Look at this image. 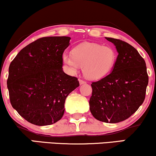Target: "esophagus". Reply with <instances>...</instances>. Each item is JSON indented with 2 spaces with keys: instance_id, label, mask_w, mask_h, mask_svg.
Instances as JSON below:
<instances>
[{
  "instance_id": "obj_1",
  "label": "esophagus",
  "mask_w": 156,
  "mask_h": 156,
  "mask_svg": "<svg viewBox=\"0 0 156 156\" xmlns=\"http://www.w3.org/2000/svg\"><path fill=\"white\" fill-rule=\"evenodd\" d=\"M78 80H79L80 84H83V83H86V81H85V80H82V79H79Z\"/></svg>"
}]
</instances>
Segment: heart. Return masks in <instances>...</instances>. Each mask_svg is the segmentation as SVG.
Returning <instances> with one entry per match:
<instances>
[{"label": "heart", "mask_w": 156, "mask_h": 156, "mask_svg": "<svg viewBox=\"0 0 156 156\" xmlns=\"http://www.w3.org/2000/svg\"><path fill=\"white\" fill-rule=\"evenodd\" d=\"M117 52L111 47L83 43L73 49L71 55L65 53L62 61L72 73L83 67V73L90 80H98L107 76L117 61Z\"/></svg>", "instance_id": "b5f03b06"}]
</instances>
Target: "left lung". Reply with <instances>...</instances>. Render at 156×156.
I'll list each match as a JSON object with an SVG mask.
<instances>
[{
  "mask_svg": "<svg viewBox=\"0 0 156 156\" xmlns=\"http://www.w3.org/2000/svg\"><path fill=\"white\" fill-rule=\"evenodd\" d=\"M106 39L115 45L119 55L111 73L91 83L90 111L99 121L117 123L143 103L148 76L145 60L135 47L120 39Z\"/></svg>",
  "mask_w": 156,
  "mask_h": 156,
  "instance_id": "8db88e82",
  "label": "left lung"
}]
</instances>
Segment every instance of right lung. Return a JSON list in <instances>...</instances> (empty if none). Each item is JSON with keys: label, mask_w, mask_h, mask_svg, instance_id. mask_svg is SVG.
Returning a JSON list of instances; mask_svg holds the SVG:
<instances>
[{"label": "right lung", "mask_w": 156, "mask_h": 156, "mask_svg": "<svg viewBox=\"0 0 156 156\" xmlns=\"http://www.w3.org/2000/svg\"><path fill=\"white\" fill-rule=\"evenodd\" d=\"M70 37L37 39L18 53L9 69L7 87L13 109L33 125H50L64 114L65 101L79 86L62 70V54Z\"/></svg>", "instance_id": "right-lung-1"}]
</instances>
